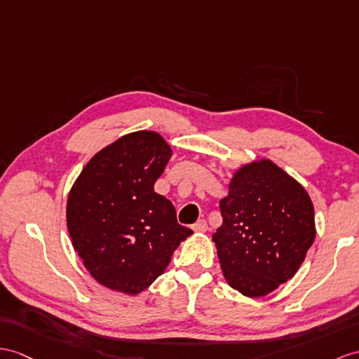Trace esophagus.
I'll return each mask as SVG.
<instances>
[{"label": "esophagus", "instance_id": "34e87169", "mask_svg": "<svg viewBox=\"0 0 359 359\" xmlns=\"http://www.w3.org/2000/svg\"><path fill=\"white\" fill-rule=\"evenodd\" d=\"M191 229H194V231H198V233H204V231H207L208 225H207V222H205L204 219H199L196 224H194V226H191Z\"/></svg>", "mask_w": 359, "mask_h": 359}]
</instances>
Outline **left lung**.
<instances>
[{"label": "left lung", "instance_id": "1", "mask_svg": "<svg viewBox=\"0 0 359 359\" xmlns=\"http://www.w3.org/2000/svg\"><path fill=\"white\" fill-rule=\"evenodd\" d=\"M212 236L225 280L257 299L295 276L316 239L313 205L304 187L271 160L234 172Z\"/></svg>", "mask_w": 359, "mask_h": 359}]
</instances>
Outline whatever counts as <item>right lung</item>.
Returning <instances> with one entry per match:
<instances>
[{
	"mask_svg": "<svg viewBox=\"0 0 359 359\" xmlns=\"http://www.w3.org/2000/svg\"><path fill=\"white\" fill-rule=\"evenodd\" d=\"M172 156L154 130H137L86 163L68 194L67 229L83 266L104 287L137 295L170 264L194 233L154 191Z\"/></svg>",
	"mask_w": 359,
	"mask_h": 359,
	"instance_id": "obj_1",
	"label": "right lung"
}]
</instances>
